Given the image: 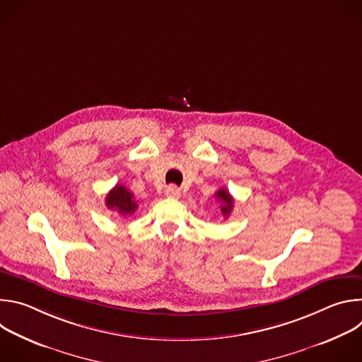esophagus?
Here are the masks:
<instances>
[{"label": "esophagus", "instance_id": "obj_1", "mask_svg": "<svg viewBox=\"0 0 362 362\" xmlns=\"http://www.w3.org/2000/svg\"><path fill=\"white\" fill-rule=\"evenodd\" d=\"M166 196L168 197H172V199H177L180 196V190L176 187V186H168L166 189Z\"/></svg>", "mask_w": 362, "mask_h": 362}]
</instances>
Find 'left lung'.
Here are the masks:
<instances>
[{"mask_svg": "<svg viewBox=\"0 0 362 362\" xmlns=\"http://www.w3.org/2000/svg\"><path fill=\"white\" fill-rule=\"evenodd\" d=\"M216 199L222 203L221 204V212L225 218H228L232 212V208H233V197L230 196V193L226 190V189H219L216 193H215Z\"/></svg>", "mask_w": 362, "mask_h": 362, "instance_id": "8db88e82", "label": "left lung"}]
</instances>
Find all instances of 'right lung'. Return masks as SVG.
I'll return each instance as SVG.
<instances>
[{"mask_svg":"<svg viewBox=\"0 0 362 362\" xmlns=\"http://www.w3.org/2000/svg\"><path fill=\"white\" fill-rule=\"evenodd\" d=\"M106 206L112 211H116L122 216H129L137 209V202L129 189L122 185H116L106 197Z\"/></svg>","mask_w":362,"mask_h":362,"instance_id":"add662e5","label":"right lung"}]
</instances>
